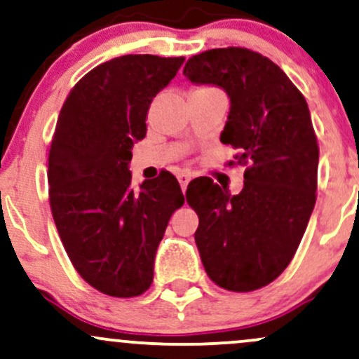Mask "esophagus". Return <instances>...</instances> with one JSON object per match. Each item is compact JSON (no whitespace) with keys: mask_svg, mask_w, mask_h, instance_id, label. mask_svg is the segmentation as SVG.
<instances>
[{"mask_svg":"<svg viewBox=\"0 0 359 359\" xmlns=\"http://www.w3.org/2000/svg\"><path fill=\"white\" fill-rule=\"evenodd\" d=\"M177 179H179L180 187H182V191L185 192V189H187L189 182H191V174H189V172H182V174L177 175Z\"/></svg>","mask_w":359,"mask_h":359,"instance_id":"esophagus-1","label":"esophagus"}]
</instances>
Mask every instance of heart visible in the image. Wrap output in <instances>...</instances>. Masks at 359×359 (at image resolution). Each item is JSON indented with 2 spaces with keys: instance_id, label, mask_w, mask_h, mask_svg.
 I'll return each instance as SVG.
<instances>
[{
  "instance_id": "1",
  "label": "heart",
  "mask_w": 359,
  "mask_h": 359,
  "mask_svg": "<svg viewBox=\"0 0 359 359\" xmlns=\"http://www.w3.org/2000/svg\"><path fill=\"white\" fill-rule=\"evenodd\" d=\"M205 89H214V88H208V86H199V88H196L194 90H205Z\"/></svg>"
}]
</instances>
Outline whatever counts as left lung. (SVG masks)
<instances>
[{
  "label": "left lung",
  "mask_w": 359,
  "mask_h": 359,
  "mask_svg": "<svg viewBox=\"0 0 359 359\" xmlns=\"http://www.w3.org/2000/svg\"><path fill=\"white\" fill-rule=\"evenodd\" d=\"M184 76L228 93L221 142L238 150L229 165L246 167L236 196L209 177L189 184L197 250L216 285L257 290L292 262L316 204L319 145L306 97L275 62L243 47L197 53Z\"/></svg>",
  "instance_id": "obj_1"
}]
</instances>
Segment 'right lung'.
I'll return each mask as SVG.
<instances>
[{"label":"right lung","instance_id":"1","mask_svg":"<svg viewBox=\"0 0 359 359\" xmlns=\"http://www.w3.org/2000/svg\"><path fill=\"white\" fill-rule=\"evenodd\" d=\"M184 57L123 55L71 89L48 154V201L74 269L111 297L142 295L168 219L184 204L170 172L131 185V148L147 135L150 102Z\"/></svg>","mask_w":359,"mask_h":359}]
</instances>
